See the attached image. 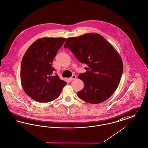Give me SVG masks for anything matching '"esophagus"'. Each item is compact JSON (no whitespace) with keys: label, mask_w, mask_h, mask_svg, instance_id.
I'll return each mask as SVG.
<instances>
[{"label":"esophagus","mask_w":148,"mask_h":148,"mask_svg":"<svg viewBox=\"0 0 148 148\" xmlns=\"http://www.w3.org/2000/svg\"><path fill=\"white\" fill-rule=\"evenodd\" d=\"M76 75H73L70 78H69V79L70 80V81H72V80H74L75 79H76Z\"/></svg>","instance_id":"obj_1"}]
</instances>
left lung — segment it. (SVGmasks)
<instances>
[{
  "label": "left lung",
  "mask_w": 148,
  "mask_h": 148,
  "mask_svg": "<svg viewBox=\"0 0 148 148\" xmlns=\"http://www.w3.org/2000/svg\"><path fill=\"white\" fill-rule=\"evenodd\" d=\"M64 47L87 65L86 72L78 76L85 84L77 92L78 97L95 104L108 100L116 90L123 71L122 59L115 48L95 33L68 38Z\"/></svg>",
  "instance_id": "left-lung-1"
}]
</instances>
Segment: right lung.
<instances>
[{
    "label": "right lung",
    "mask_w": 148,
    "mask_h": 148,
    "mask_svg": "<svg viewBox=\"0 0 148 148\" xmlns=\"http://www.w3.org/2000/svg\"><path fill=\"white\" fill-rule=\"evenodd\" d=\"M63 38H42L25 52L21 66V80L24 92L38 102H48L60 95L66 82L54 75L52 66L57 51L66 40Z\"/></svg>",
    "instance_id": "1"
}]
</instances>
